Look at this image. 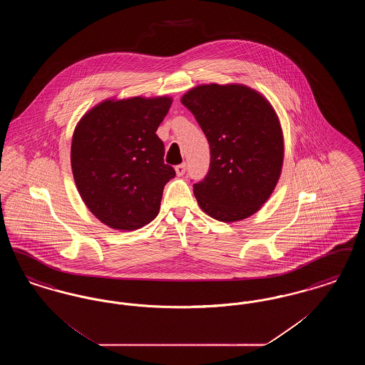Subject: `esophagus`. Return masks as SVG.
Wrapping results in <instances>:
<instances>
[{"label": "esophagus", "instance_id": "1", "mask_svg": "<svg viewBox=\"0 0 365 365\" xmlns=\"http://www.w3.org/2000/svg\"><path fill=\"white\" fill-rule=\"evenodd\" d=\"M186 170H187V165H186L185 163H182V164H179V165H176V167H175V171H176V175H178V176L185 175Z\"/></svg>", "mask_w": 365, "mask_h": 365}]
</instances>
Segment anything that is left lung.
Listing matches in <instances>:
<instances>
[{
    "label": "left lung",
    "mask_w": 365,
    "mask_h": 365,
    "mask_svg": "<svg viewBox=\"0 0 365 365\" xmlns=\"http://www.w3.org/2000/svg\"><path fill=\"white\" fill-rule=\"evenodd\" d=\"M208 139L207 176L194 183L198 205L232 223L256 213L278 183L283 134L271 104L243 85L194 87L182 97Z\"/></svg>",
    "instance_id": "8db88e82"
}]
</instances>
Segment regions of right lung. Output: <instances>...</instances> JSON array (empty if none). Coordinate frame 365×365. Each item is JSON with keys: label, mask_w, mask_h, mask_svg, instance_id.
<instances>
[{"label": "right lung", "mask_w": 365, "mask_h": 365, "mask_svg": "<svg viewBox=\"0 0 365 365\" xmlns=\"http://www.w3.org/2000/svg\"><path fill=\"white\" fill-rule=\"evenodd\" d=\"M171 104L170 97L106 100L78 123L72 174L87 208L106 226L130 231L156 217L175 176L156 134Z\"/></svg>", "instance_id": "obj_1"}]
</instances>
